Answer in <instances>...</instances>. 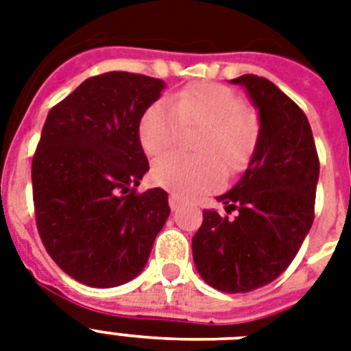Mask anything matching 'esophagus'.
<instances>
[{
    "instance_id": "1",
    "label": "esophagus",
    "mask_w": 351,
    "mask_h": 351,
    "mask_svg": "<svg viewBox=\"0 0 351 351\" xmlns=\"http://www.w3.org/2000/svg\"><path fill=\"white\" fill-rule=\"evenodd\" d=\"M180 204H182V198L178 197L176 193H171V195H169V208L173 209V211H175V209L178 208Z\"/></svg>"
}]
</instances>
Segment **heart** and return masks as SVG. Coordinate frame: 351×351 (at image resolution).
<instances>
[{
  "mask_svg": "<svg viewBox=\"0 0 351 351\" xmlns=\"http://www.w3.org/2000/svg\"><path fill=\"white\" fill-rule=\"evenodd\" d=\"M184 127L206 129L200 156L171 153L153 165V180L180 197H197L219 187L228 173L250 165L258 143V121L244 100L219 84L189 85L167 101H154L140 118L138 136L149 156H160L180 140Z\"/></svg>",
  "mask_w": 351,
  "mask_h": 351,
  "instance_id": "b5f03b06",
  "label": "heart"
}]
</instances>
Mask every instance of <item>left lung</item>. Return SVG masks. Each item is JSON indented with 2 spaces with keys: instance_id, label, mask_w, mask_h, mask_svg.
<instances>
[{
  "instance_id": "obj_1",
  "label": "left lung",
  "mask_w": 351,
  "mask_h": 351,
  "mask_svg": "<svg viewBox=\"0 0 351 351\" xmlns=\"http://www.w3.org/2000/svg\"><path fill=\"white\" fill-rule=\"evenodd\" d=\"M231 82L244 85L258 109V143L239 184L217 197L239 215L204 211L193 261L215 289L247 293L275 280L299 253L315 215L319 156L310 121L277 85L255 74Z\"/></svg>"
}]
</instances>
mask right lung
<instances>
[{
	"label": "right lung",
	"instance_id": "right-lung-1",
	"mask_svg": "<svg viewBox=\"0 0 351 351\" xmlns=\"http://www.w3.org/2000/svg\"><path fill=\"white\" fill-rule=\"evenodd\" d=\"M164 87L112 71L85 80L47 117L32 158L36 226L52 261L78 282H129L169 217L164 189L136 193L149 171L138 125Z\"/></svg>",
	"mask_w": 351,
	"mask_h": 351
}]
</instances>
